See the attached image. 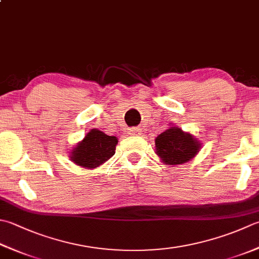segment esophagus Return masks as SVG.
Masks as SVG:
<instances>
[{
	"instance_id": "1",
	"label": "esophagus",
	"mask_w": 259,
	"mask_h": 259,
	"mask_svg": "<svg viewBox=\"0 0 259 259\" xmlns=\"http://www.w3.org/2000/svg\"><path fill=\"white\" fill-rule=\"evenodd\" d=\"M129 135L138 136V135H140V129L139 128H131V129H129Z\"/></svg>"
}]
</instances>
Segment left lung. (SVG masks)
Returning a JSON list of instances; mask_svg holds the SVG:
<instances>
[{
    "label": "left lung",
    "mask_w": 259,
    "mask_h": 259,
    "mask_svg": "<svg viewBox=\"0 0 259 259\" xmlns=\"http://www.w3.org/2000/svg\"><path fill=\"white\" fill-rule=\"evenodd\" d=\"M156 154L166 165H181L190 161L201 149L194 136L171 125L155 139Z\"/></svg>",
    "instance_id": "1"
}]
</instances>
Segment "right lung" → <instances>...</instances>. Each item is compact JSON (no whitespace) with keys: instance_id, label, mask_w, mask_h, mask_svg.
Here are the masks:
<instances>
[{"instance_id":"1","label":"right lung","mask_w":259,"mask_h":259,"mask_svg":"<svg viewBox=\"0 0 259 259\" xmlns=\"http://www.w3.org/2000/svg\"><path fill=\"white\" fill-rule=\"evenodd\" d=\"M116 144V137L108 136L98 129H92L70 151V160L84 168H95L114 155Z\"/></svg>"}]
</instances>
